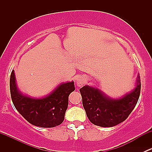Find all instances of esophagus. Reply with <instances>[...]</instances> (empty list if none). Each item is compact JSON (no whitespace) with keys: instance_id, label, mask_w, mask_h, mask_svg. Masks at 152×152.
Segmentation results:
<instances>
[{"instance_id":"34e87169","label":"esophagus","mask_w":152,"mask_h":152,"mask_svg":"<svg viewBox=\"0 0 152 152\" xmlns=\"http://www.w3.org/2000/svg\"><path fill=\"white\" fill-rule=\"evenodd\" d=\"M86 81H87L86 77H85V76H81V77H79V79L76 80V84H77V86H79V87H82V86H83L84 85H85Z\"/></svg>"}]
</instances>
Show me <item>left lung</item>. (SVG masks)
<instances>
[{
  "instance_id": "8db88e82",
  "label": "left lung",
  "mask_w": 152,
  "mask_h": 152,
  "mask_svg": "<svg viewBox=\"0 0 152 152\" xmlns=\"http://www.w3.org/2000/svg\"><path fill=\"white\" fill-rule=\"evenodd\" d=\"M140 76L137 86L121 99L107 96L98 88L84 86L79 90L87 118L92 124L102 127H112L124 121L137 103L140 93Z\"/></svg>"
}]
</instances>
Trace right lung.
Returning a JSON list of instances; mask_svg holds the SVG:
<instances>
[{"label": "right lung", "instance_id": "add662e5", "mask_svg": "<svg viewBox=\"0 0 152 152\" xmlns=\"http://www.w3.org/2000/svg\"><path fill=\"white\" fill-rule=\"evenodd\" d=\"M74 90V82H65L45 97L33 99L18 90L14 70L11 73L10 93L13 104L27 121L37 126L50 128L62 124L68 106V96Z\"/></svg>", "mask_w": 152, "mask_h": 152}]
</instances>
